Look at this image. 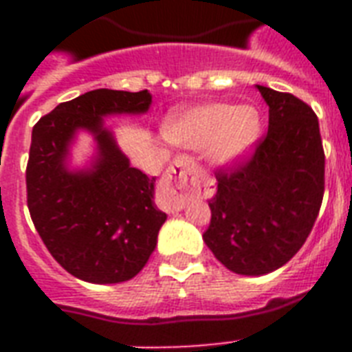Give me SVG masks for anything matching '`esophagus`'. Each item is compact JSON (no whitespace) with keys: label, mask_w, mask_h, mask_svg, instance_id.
Instances as JSON below:
<instances>
[{"label":"esophagus","mask_w":352,"mask_h":352,"mask_svg":"<svg viewBox=\"0 0 352 352\" xmlns=\"http://www.w3.org/2000/svg\"><path fill=\"white\" fill-rule=\"evenodd\" d=\"M204 186V177L197 162L190 157H177L166 173V186L162 190L170 210H182L190 197L199 195Z\"/></svg>","instance_id":"34e87169"}]
</instances>
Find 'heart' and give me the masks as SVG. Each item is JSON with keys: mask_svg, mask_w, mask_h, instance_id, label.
<instances>
[{"mask_svg": "<svg viewBox=\"0 0 352 352\" xmlns=\"http://www.w3.org/2000/svg\"><path fill=\"white\" fill-rule=\"evenodd\" d=\"M166 135L184 148L206 149L215 166H232L256 148L261 137V117L252 106L214 102L171 118Z\"/></svg>", "mask_w": 352, "mask_h": 352, "instance_id": "obj_1", "label": "heart"}]
</instances>
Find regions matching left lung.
<instances>
[{"mask_svg": "<svg viewBox=\"0 0 352 352\" xmlns=\"http://www.w3.org/2000/svg\"><path fill=\"white\" fill-rule=\"evenodd\" d=\"M268 106V131L256 153L217 173L203 239L228 270L263 276L290 261L311 234L325 190L318 117L290 93L256 85Z\"/></svg>", "mask_w": 352, "mask_h": 352, "instance_id": "8db88e82", "label": "left lung"}]
</instances>
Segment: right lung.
<instances>
[{
    "mask_svg": "<svg viewBox=\"0 0 352 352\" xmlns=\"http://www.w3.org/2000/svg\"><path fill=\"white\" fill-rule=\"evenodd\" d=\"M149 91L95 89L63 102L32 127L27 204L47 250L74 278L96 285L135 278L157 246L166 214L155 177L133 168L104 118L144 115ZM80 131L96 140L84 168L70 166Z\"/></svg>",
    "mask_w": 352,
    "mask_h": 352,
    "instance_id": "add662e5",
    "label": "right lung"
}]
</instances>
